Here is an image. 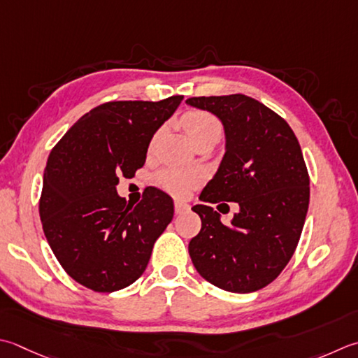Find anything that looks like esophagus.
<instances>
[{"label": "esophagus", "instance_id": "1", "mask_svg": "<svg viewBox=\"0 0 358 358\" xmlns=\"http://www.w3.org/2000/svg\"><path fill=\"white\" fill-rule=\"evenodd\" d=\"M189 206L187 203H183V201H175V214H183L186 211H189Z\"/></svg>", "mask_w": 358, "mask_h": 358}]
</instances>
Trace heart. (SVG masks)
Instances as JSON below:
<instances>
[{
  "label": "heart",
  "mask_w": 358,
  "mask_h": 358,
  "mask_svg": "<svg viewBox=\"0 0 358 358\" xmlns=\"http://www.w3.org/2000/svg\"><path fill=\"white\" fill-rule=\"evenodd\" d=\"M181 124L186 129L189 138L195 144L205 138H219L222 127L219 119L205 110H189L181 117ZM159 131L152 136L149 150L155 147ZM203 181V172L199 169H180V167H166L157 172L155 183L169 192L173 197H186V195L197 187Z\"/></svg>",
  "instance_id": "heart-1"
}]
</instances>
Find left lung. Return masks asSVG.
<instances>
[{"label":"left lung","mask_w":358,"mask_h":358,"mask_svg":"<svg viewBox=\"0 0 358 358\" xmlns=\"http://www.w3.org/2000/svg\"><path fill=\"white\" fill-rule=\"evenodd\" d=\"M223 122L227 152L192 211L200 233L189 242L194 267L208 282L234 293L256 292L281 275L298 247L309 208V172L285 122L245 94L186 101ZM236 201L241 211L228 226L208 202Z\"/></svg>","instance_id":"left-lung-1"}]
</instances>
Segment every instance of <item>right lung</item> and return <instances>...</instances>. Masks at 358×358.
<instances>
[{"label":"right lung","mask_w":358,"mask_h":358,"mask_svg":"<svg viewBox=\"0 0 358 358\" xmlns=\"http://www.w3.org/2000/svg\"><path fill=\"white\" fill-rule=\"evenodd\" d=\"M183 96L113 101L83 115L49 153L38 211L49 247L76 282L110 293L143 275L153 243L173 217V201L157 187L130 206L119 178L145 163L150 139Z\"/></svg>","instance_id":"right-lung-1"}]
</instances>
